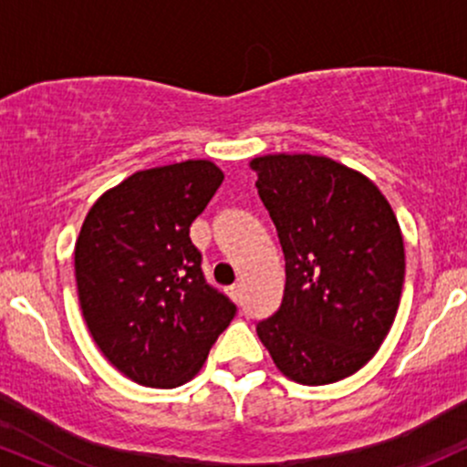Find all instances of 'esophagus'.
<instances>
[{"instance_id": "1", "label": "esophagus", "mask_w": 467, "mask_h": 467, "mask_svg": "<svg viewBox=\"0 0 467 467\" xmlns=\"http://www.w3.org/2000/svg\"><path fill=\"white\" fill-rule=\"evenodd\" d=\"M228 294H230V298H233L234 303H241V296H244V287H241L237 283V285H233L228 289Z\"/></svg>"}]
</instances>
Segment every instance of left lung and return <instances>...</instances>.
<instances>
[{
    "label": "left lung",
    "mask_w": 467,
    "mask_h": 467,
    "mask_svg": "<svg viewBox=\"0 0 467 467\" xmlns=\"http://www.w3.org/2000/svg\"><path fill=\"white\" fill-rule=\"evenodd\" d=\"M285 254L275 316L256 325L276 368L305 387L345 379L393 327L404 237L382 191L360 171L309 153L250 160Z\"/></svg>",
    "instance_id": "obj_1"
}]
</instances>
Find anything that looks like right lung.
Returning a JSON list of instances; mask_svg holds the SVG:
<instances>
[{
  "instance_id": "add662e5",
  "label": "right lung",
  "mask_w": 467,
  "mask_h": 467,
  "mask_svg": "<svg viewBox=\"0 0 467 467\" xmlns=\"http://www.w3.org/2000/svg\"><path fill=\"white\" fill-rule=\"evenodd\" d=\"M222 182L211 160L136 171L80 226L74 275L83 318L107 360L142 387L195 378L237 314L206 283L189 237Z\"/></svg>"
}]
</instances>
